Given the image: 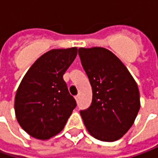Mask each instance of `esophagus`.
Masks as SVG:
<instances>
[{
    "instance_id": "obj_1",
    "label": "esophagus",
    "mask_w": 158,
    "mask_h": 158,
    "mask_svg": "<svg viewBox=\"0 0 158 158\" xmlns=\"http://www.w3.org/2000/svg\"><path fill=\"white\" fill-rule=\"evenodd\" d=\"M75 98H76V100L78 102V100H79V96H76V97H75Z\"/></svg>"
}]
</instances>
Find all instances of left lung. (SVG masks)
<instances>
[{"mask_svg":"<svg viewBox=\"0 0 158 158\" xmlns=\"http://www.w3.org/2000/svg\"><path fill=\"white\" fill-rule=\"evenodd\" d=\"M82 66L92 88V102L80 111L89 133L103 142H114L134 124L140 110L136 82L114 53L103 47L79 48Z\"/></svg>","mask_w":158,"mask_h":158,"instance_id":"1","label":"left lung"}]
</instances>
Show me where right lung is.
Returning a JSON list of instances; mask_svg holds the SVG:
<instances>
[{
  "instance_id": "1",
  "label": "right lung",
  "mask_w": 158,
  "mask_h": 158,
  "mask_svg": "<svg viewBox=\"0 0 158 158\" xmlns=\"http://www.w3.org/2000/svg\"><path fill=\"white\" fill-rule=\"evenodd\" d=\"M77 48L44 53L23 76L15 98L16 119L31 136L47 140L64 128L76 108L63 75L75 60Z\"/></svg>"
}]
</instances>
